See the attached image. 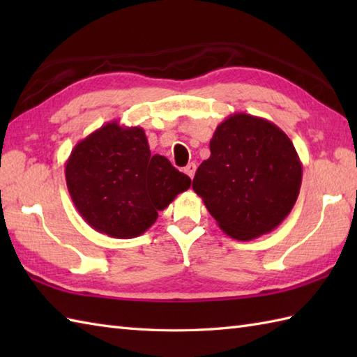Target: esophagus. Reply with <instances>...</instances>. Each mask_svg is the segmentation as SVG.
<instances>
[{
    "mask_svg": "<svg viewBox=\"0 0 357 357\" xmlns=\"http://www.w3.org/2000/svg\"><path fill=\"white\" fill-rule=\"evenodd\" d=\"M184 172L188 174V176H190L192 179H193V176H195V173H196V164L195 162H190L188 164L185 169H184Z\"/></svg>",
    "mask_w": 357,
    "mask_h": 357,
    "instance_id": "1",
    "label": "esophagus"
}]
</instances>
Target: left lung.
<instances>
[{"label":"left lung","mask_w":357,"mask_h":357,"mask_svg":"<svg viewBox=\"0 0 357 357\" xmlns=\"http://www.w3.org/2000/svg\"><path fill=\"white\" fill-rule=\"evenodd\" d=\"M302 162L271 121L233 113L216 127L193 190L225 234L252 241L273 231L299 196Z\"/></svg>","instance_id":"obj_1"}]
</instances>
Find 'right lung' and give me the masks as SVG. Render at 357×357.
Here are the masks:
<instances>
[{
    "instance_id": "add662e5",
    "label": "right lung",
    "mask_w": 357,
    "mask_h": 357,
    "mask_svg": "<svg viewBox=\"0 0 357 357\" xmlns=\"http://www.w3.org/2000/svg\"><path fill=\"white\" fill-rule=\"evenodd\" d=\"M66 183L82 219L110 238L147 231L192 179L151 155L141 127L110 121L81 139L66 161Z\"/></svg>"
}]
</instances>
